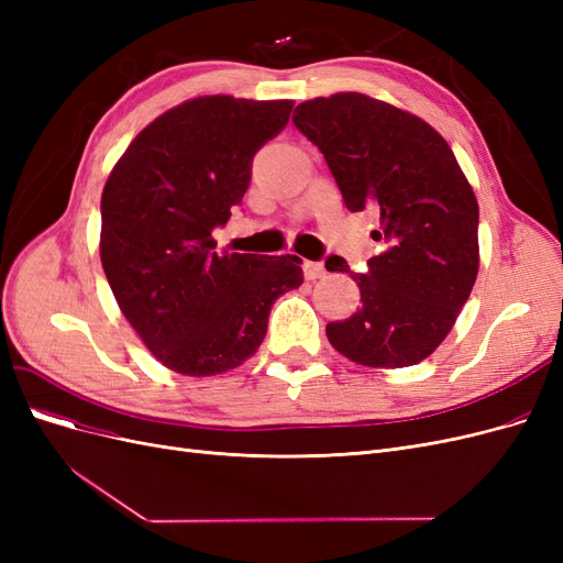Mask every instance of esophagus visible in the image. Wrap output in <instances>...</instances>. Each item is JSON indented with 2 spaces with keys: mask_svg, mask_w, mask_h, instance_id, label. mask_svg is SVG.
<instances>
[{
  "mask_svg": "<svg viewBox=\"0 0 563 563\" xmlns=\"http://www.w3.org/2000/svg\"><path fill=\"white\" fill-rule=\"evenodd\" d=\"M302 275L308 282H314V279H321L323 275H327V269H323L321 263H314V261H305L302 263Z\"/></svg>",
  "mask_w": 563,
  "mask_h": 563,
  "instance_id": "1",
  "label": "esophagus"
}]
</instances>
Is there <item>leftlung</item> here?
Segmentation results:
<instances>
[{
    "label": "left lung",
    "mask_w": 563,
    "mask_h": 563,
    "mask_svg": "<svg viewBox=\"0 0 563 563\" xmlns=\"http://www.w3.org/2000/svg\"><path fill=\"white\" fill-rule=\"evenodd\" d=\"M294 124L321 150L345 207L378 211L385 253L354 275L362 308L327 323L331 345L371 368L413 366L444 343L479 272V203L424 119L366 93L305 100Z\"/></svg>",
    "instance_id": "obj_1"
}]
</instances>
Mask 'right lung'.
<instances>
[{
    "instance_id": "add662e5",
    "label": "right lung",
    "mask_w": 563,
    "mask_h": 563,
    "mask_svg": "<svg viewBox=\"0 0 563 563\" xmlns=\"http://www.w3.org/2000/svg\"><path fill=\"white\" fill-rule=\"evenodd\" d=\"M294 100L199 96L126 147L100 197V263L119 310L166 368L203 378L261 347L272 302L302 284L298 255L218 253L251 162Z\"/></svg>"
}]
</instances>
